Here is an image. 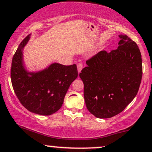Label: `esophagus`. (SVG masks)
I'll list each match as a JSON object with an SVG mask.
<instances>
[{
    "label": "esophagus",
    "mask_w": 152,
    "mask_h": 152,
    "mask_svg": "<svg viewBox=\"0 0 152 152\" xmlns=\"http://www.w3.org/2000/svg\"><path fill=\"white\" fill-rule=\"evenodd\" d=\"M77 67L78 73H80V72H81V71H82V68H83V66H82V64H78L77 66Z\"/></svg>",
    "instance_id": "obj_1"
}]
</instances>
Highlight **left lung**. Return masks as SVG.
<instances>
[{"instance_id": "left-lung-1", "label": "left lung", "mask_w": 152, "mask_h": 152, "mask_svg": "<svg viewBox=\"0 0 152 152\" xmlns=\"http://www.w3.org/2000/svg\"><path fill=\"white\" fill-rule=\"evenodd\" d=\"M117 50L101 52L86 62L80 77L86 107L100 119L118 115L134 99L142 75L141 53L126 35H119Z\"/></svg>"}]
</instances>
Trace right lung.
<instances>
[{
	"label": "right lung",
	"mask_w": 152,
	"mask_h": 152,
	"mask_svg": "<svg viewBox=\"0 0 152 152\" xmlns=\"http://www.w3.org/2000/svg\"><path fill=\"white\" fill-rule=\"evenodd\" d=\"M31 38L28 35L14 55L11 80L16 96L28 111L48 116L58 111L70 84L78 76L75 64L64 66L53 63L40 70L30 71L23 61V50Z\"/></svg>",
	"instance_id": "obj_1"
}]
</instances>
